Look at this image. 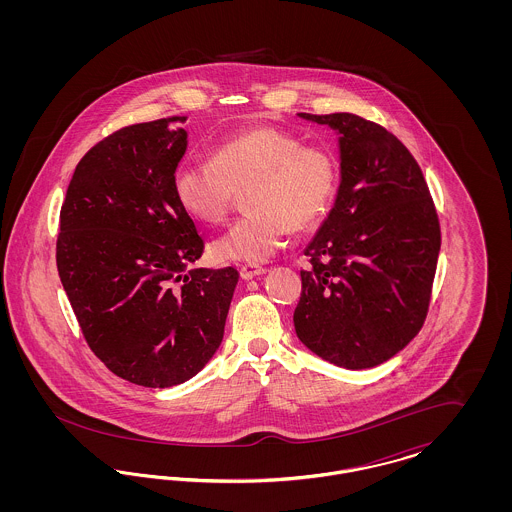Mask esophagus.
<instances>
[{
    "label": "esophagus",
    "mask_w": 512,
    "mask_h": 512,
    "mask_svg": "<svg viewBox=\"0 0 512 512\" xmlns=\"http://www.w3.org/2000/svg\"><path fill=\"white\" fill-rule=\"evenodd\" d=\"M265 272H267V268L259 267V265H242V267H240V276H242L244 280H251V278H255V276L265 274Z\"/></svg>",
    "instance_id": "obj_1"
}]
</instances>
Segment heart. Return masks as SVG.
I'll return each mask as SVG.
<instances>
[{
    "instance_id": "b5f03b06",
    "label": "heart",
    "mask_w": 512,
    "mask_h": 512,
    "mask_svg": "<svg viewBox=\"0 0 512 512\" xmlns=\"http://www.w3.org/2000/svg\"><path fill=\"white\" fill-rule=\"evenodd\" d=\"M336 157L276 126H251L213 147L211 163H182L172 192L192 219L217 224L226 219L234 192L244 194V219L236 220L211 245L222 263L268 261L292 230L324 219L338 192Z\"/></svg>"
}]
</instances>
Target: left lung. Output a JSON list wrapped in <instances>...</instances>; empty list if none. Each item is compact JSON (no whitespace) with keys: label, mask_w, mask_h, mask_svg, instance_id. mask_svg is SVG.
Wrapping results in <instances>:
<instances>
[{"label":"left lung","mask_w":512,"mask_h":512,"mask_svg":"<svg viewBox=\"0 0 512 512\" xmlns=\"http://www.w3.org/2000/svg\"><path fill=\"white\" fill-rule=\"evenodd\" d=\"M301 119L340 134L336 203L305 255L297 338L332 365H382L420 332L432 297L441 230L411 151L353 113Z\"/></svg>","instance_id":"1"}]
</instances>
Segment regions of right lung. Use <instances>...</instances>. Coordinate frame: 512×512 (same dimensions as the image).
Segmentation results:
<instances>
[{
	"instance_id": "add662e5",
	"label": "right lung",
	"mask_w": 512,
	"mask_h": 512,
	"mask_svg": "<svg viewBox=\"0 0 512 512\" xmlns=\"http://www.w3.org/2000/svg\"><path fill=\"white\" fill-rule=\"evenodd\" d=\"M186 117L124 126L76 165L55 259L80 330L113 374L144 388L195 376L219 349L238 284L232 267L188 268L203 253L174 199Z\"/></svg>"
}]
</instances>
